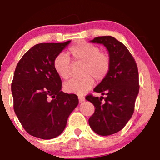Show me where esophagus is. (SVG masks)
Wrapping results in <instances>:
<instances>
[{
	"instance_id": "34e87169",
	"label": "esophagus",
	"mask_w": 160,
	"mask_h": 160,
	"mask_svg": "<svg viewBox=\"0 0 160 160\" xmlns=\"http://www.w3.org/2000/svg\"><path fill=\"white\" fill-rule=\"evenodd\" d=\"M78 99L80 103H82V102H83L85 101V98L83 96H78Z\"/></svg>"
}]
</instances>
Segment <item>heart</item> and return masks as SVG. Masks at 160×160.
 Instances as JSON below:
<instances>
[{
  "label": "heart",
  "instance_id": "b5f03b06",
  "mask_svg": "<svg viewBox=\"0 0 160 160\" xmlns=\"http://www.w3.org/2000/svg\"><path fill=\"white\" fill-rule=\"evenodd\" d=\"M69 54L74 62L83 63L81 79H72L65 82L64 89L66 92L83 95L94 85V77L98 81L104 80L109 72L111 61L107 54L100 52L96 46L79 41L69 48ZM53 67L58 76L63 80L70 77L71 63L68 57L64 54L58 55L53 61Z\"/></svg>",
  "mask_w": 160,
  "mask_h": 160
}]
</instances>
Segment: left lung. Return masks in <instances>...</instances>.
Returning a JSON list of instances; mask_svg holds the SVG:
<instances>
[{
  "label": "left lung",
  "mask_w": 160,
  "mask_h": 160,
  "mask_svg": "<svg viewBox=\"0 0 160 160\" xmlns=\"http://www.w3.org/2000/svg\"><path fill=\"white\" fill-rule=\"evenodd\" d=\"M90 42L104 45L111 61L108 75L94 89L106 97H86L95 108L89 126L95 133L106 136L120 131L133 114L139 92L138 71L128 49L113 37H98Z\"/></svg>",
  "instance_id": "8db88e82"
}]
</instances>
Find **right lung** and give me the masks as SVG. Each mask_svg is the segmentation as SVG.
I'll return each instance as SVG.
<instances>
[{
	"label": "right lung",
	"mask_w": 160,
	"mask_h": 160,
	"mask_svg": "<svg viewBox=\"0 0 160 160\" xmlns=\"http://www.w3.org/2000/svg\"><path fill=\"white\" fill-rule=\"evenodd\" d=\"M70 43L34 45L16 68L11 85L14 111L25 131L34 137L47 140L61 135L78 105L76 95L61 91V78L53 67L55 58Z\"/></svg>",
	"instance_id": "add662e5"
}]
</instances>
